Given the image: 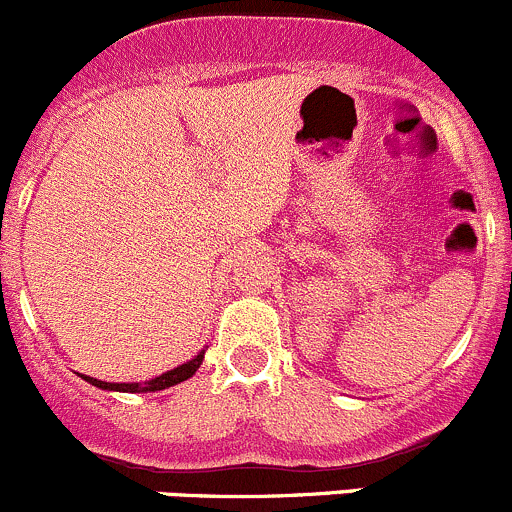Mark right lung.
I'll use <instances>...</instances> for the list:
<instances>
[{
    "instance_id": "1",
    "label": "right lung",
    "mask_w": 512,
    "mask_h": 512,
    "mask_svg": "<svg viewBox=\"0 0 512 512\" xmlns=\"http://www.w3.org/2000/svg\"><path fill=\"white\" fill-rule=\"evenodd\" d=\"M203 355H206V348H203V351H198V355H193L191 360L181 363L179 368L166 370V373H161L152 380H144V383H107V380L90 378V375H83V373H78V375L85 380V383L100 387V390H107V392H159V390H166V387H174V385L184 383V380H188V378H193V375H196V370L201 368Z\"/></svg>"
}]
</instances>
